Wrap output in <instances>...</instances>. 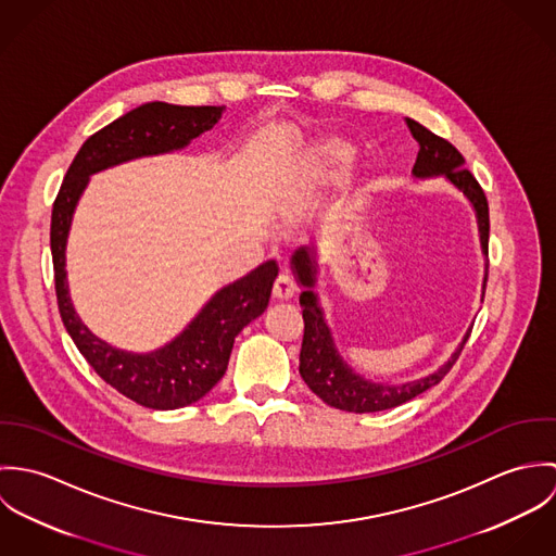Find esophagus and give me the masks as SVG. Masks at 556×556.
<instances>
[{
    "label": "esophagus",
    "instance_id": "esophagus-1",
    "mask_svg": "<svg viewBox=\"0 0 556 556\" xmlns=\"http://www.w3.org/2000/svg\"><path fill=\"white\" fill-rule=\"evenodd\" d=\"M295 295V282L291 276L280 274L274 282V300L278 302H289Z\"/></svg>",
    "mask_w": 556,
    "mask_h": 556
}]
</instances>
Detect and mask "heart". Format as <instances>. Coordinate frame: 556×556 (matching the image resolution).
<instances>
[{
	"mask_svg": "<svg viewBox=\"0 0 556 556\" xmlns=\"http://www.w3.org/2000/svg\"><path fill=\"white\" fill-rule=\"evenodd\" d=\"M355 160V148L344 137H323L306 160V186L318 188L336 184L346 175Z\"/></svg>",
	"mask_w": 556,
	"mask_h": 556,
	"instance_id": "heart-1",
	"label": "heart"
}]
</instances>
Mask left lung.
I'll return each mask as SVG.
<instances>
[{
  "instance_id": "8db88e82",
  "label": "left lung",
  "mask_w": 556,
  "mask_h": 556,
  "mask_svg": "<svg viewBox=\"0 0 556 556\" xmlns=\"http://www.w3.org/2000/svg\"><path fill=\"white\" fill-rule=\"evenodd\" d=\"M406 126L413 135V139L419 143L417 160L413 166L415 179H432V177H445L458 192L467 197L471 203L477 218V231L481 254L488 258V233H490V218H488V201L477 184L471 170L465 168L463 154L445 139L437 137L428 128H424L415 119H406ZM291 269L295 274L298 285L302 287L300 306L304 315V342L300 353V375L306 381V386L317 394L325 404L349 410V413H377L386 408H394L410 397L424 394L432 386H437L454 366L458 359L465 342L469 340V331L465 333L458 349L452 353V357L434 372L406 381V383H375L362 375H357L340 355L331 329L325 320L323 306L318 302L317 293V256L308 252V248H300L291 256ZM488 280V265L483 271V291ZM483 298V295H481Z\"/></svg>"
}]
</instances>
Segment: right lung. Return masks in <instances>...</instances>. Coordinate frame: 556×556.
<instances>
[{
	"mask_svg": "<svg viewBox=\"0 0 556 556\" xmlns=\"http://www.w3.org/2000/svg\"><path fill=\"white\" fill-rule=\"evenodd\" d=\"M225 106H179L148 102L91 135L73 160L51 216V254L58 306L66 331L87 364L119 394L141 406L170 410L205 396L227 372L239 331L269 304L278 276L265 261L243 278L223 287L181 333L150 353H132L98 338L77 315L66 271V245L89 177L130 160L173 154L212 130Z\"/></svg>",
	"mask_w": 556,
	"mask_h": 556,
	"instance_id": "1",
	"label": "right lung"
}]
</instances>
